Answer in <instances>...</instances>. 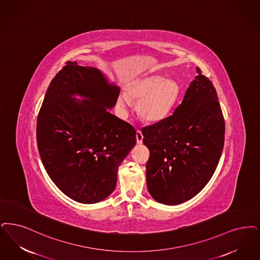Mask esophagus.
I'll return each mask as SVG.
<instances>
[{
    "label": "esophagus",
    "instance_id": "1",
    "mask_svg": "<svg viewBox=\"0 0 260 260\" xmlns=\"http://www.w3.org/2000/svg\"><path fill=\"white\" fill-rule=\"evenodd\" d=\"M136 140H137V143L138 144H142V141H143V135L140 129H137L136 131Z\"/></svg>",
    "mask_w": 260,
    "mask_h": 260
}]
</instances>
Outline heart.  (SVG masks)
Masks as SVG:
<instances>
[{
	"label": "heart",
	"instance_id": "1",
	"mask_svg": "<svg viewBox=\"0 0 260 260\" xmlns=\"http://www.w3.org/2000/svg\"><path fill=\"white\" fill-rule=\"evenodd\" d=\"M179 94V84L159 75L137 80L128 89V96L138 102V113L149 122H156L165 118L174 106ZM128 96L125 93H119L117 102L122 109L129 105Z\"/></svg>",
	"mask_w": 260,
	"mask_h": 260
}]
</instances>
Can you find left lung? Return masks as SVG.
I'll use <instances>...</instances> for the list:
<instances>
[{"mask_svg":"<svg viewBox=\"0 0 260 260\" xmlns=\"http://www.w3.org/2000/svg\"><path fill=\"white\" fill-rule=\"evenodd\" d=\"M198 75L174 113L142 128L150 151L147 187L166 205L196 197L213 176L224 144V119L216 89L197 68Z\"/></svg>","mask_w":260,"mask_h":260,"instance_id":"1","label":"left lung"}]
</instances>
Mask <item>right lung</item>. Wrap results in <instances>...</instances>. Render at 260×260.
<instances>
[{"label":"right lung","mask_w":260,"mask_h":260,"mask_svg":"<svg viewBox=\"0 0 260 260\" xmlns=\"http://www.w3.org/2000/svg\"><path fill=\"white\" fill-rule=\"evenodd\" d=\"M119 93L100 70L71 61L45 93L37 122L40 156L54 184L77 202L109 197L118 168L136 143L135 127L108 111ZM75 94L85 100L76 101Z\"/></svg>","instance_id":"1"}]
</instances>
